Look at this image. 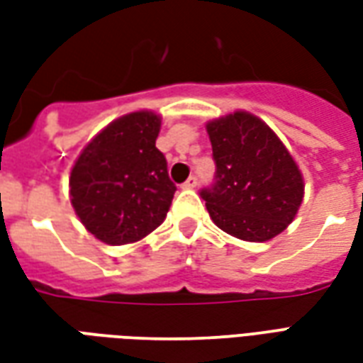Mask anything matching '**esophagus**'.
Here are the masks:
<instances>
[{
  "instance_id": "34e87169",
  "label": "esophagus",
  "mask_w": 363,
  "mask_h": 363,
  "mask_svg": "<svg viewBox=\"0 0 363 363\" xmlns=\"http://www.w3.org/2000/svg\"><path fill=\"white\" fill-rule=\"evenodd\" d=\"M196 184H198V179H196V177H189V181H186V182H184V184H182V189H186V190L196 189Z\"/></svg>"
}]
</instances>
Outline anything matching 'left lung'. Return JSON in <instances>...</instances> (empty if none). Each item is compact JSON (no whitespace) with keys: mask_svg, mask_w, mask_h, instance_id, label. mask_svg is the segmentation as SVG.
<instances>
[{"mask_svg":"<svg viewBox=\"0 0 363 363\" xmlns=\"http://www.w3.org/2000/svg\"><path fill=\"white\" fill-rule=\"evenodd\" d=\"M216 182L200 196L212 221L229 235L262 243L280 235L303 200V177L272 128L251 112L206 124Z\"/></svg>","mask_w":363,"mask_h":363,"instance_id":"obj_1","label":"left lung"}]
</instances>
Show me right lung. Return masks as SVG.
Wrapping results in <instances>:
<instances>
[{
  "label": "right lung",
  "instance_id": "1",
  "mask_svg": "<svg viewBox=\"0 0 363 363\" xmlns=\"http://www.w3.org/2000/svg\"><path fill=\"white\" fill-rule=\"evenodd\" d=\"M159 130V114L130 112L103 128L75 161L72 206L99 241L135 243L165 220L177 186L155 147Z\"/></svg>",
  "mask_w": 363,
  "mask_h": 363
}]
</instances>
